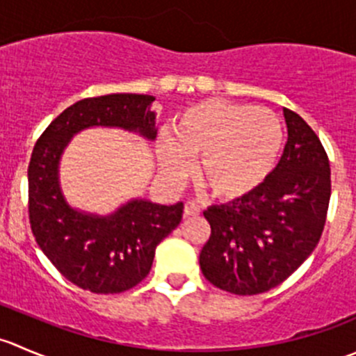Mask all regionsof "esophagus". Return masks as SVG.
<instances>
[{
	"instance_id": "1",
	"label": "esophagus",
	"mask_w": 356,
	"mask_h": 356,
	"mask_svg": "<svg viewBox=\"0 0 356 356\" xmlns=\"http://www.w3.org/2000/svg\"><path fill=\"white\" fill-rule=\"evenodd\" d=\"M198 215H200L198 204L188 201V203L184 204V217H198Z\"/></svg>"
}]
</instances>
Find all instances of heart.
<instances>
[{"mask_svg":"<svg viewBox=\"0 0 356 356\" xmlns=\"http://www.w3.org/2000/svg\"><path fill=\"white\" fill-rule=\"evenodd\" d=\"M284 148V129L274 111L245 103L207 99L182 111L170 139L158 145V165L168 181L188 175L224 203L253 195L270 177Z\"/></svg>","mask_w":356,"mask_h":356,"instance_id":"b5f03b06","label":"heart"}]
</instances>
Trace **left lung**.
Masks as SVG:
<instances>
[{"instance_id":"left-lung-1","label":"left lung","mask_w":356,"mask_h":356,"mask_svg":"<svg viewBox=\"0 0 356 356\" xmlns=\"http://www.w3.org/2000/svg\"><path fill=\"white\" fill-rule=\"evenodd\" d=\"M288 143L253 195L203 211L211 227L200 253L207 281L251 296L289 277L317 246L331 200L329 158L310 125L284 108Z\"/></svg>"}]
</instances>
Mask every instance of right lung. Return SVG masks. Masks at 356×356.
Instances as JSON below:
<instances>
[{
	"mask_svg": "<svg viewBox=\"0 0 356 356\" xmlns=\"http://www.w3.org/2000/svg\"><path fill=\"white\" fill-rule=\"evenodd\" d=\"M155 96L117 92L86 98L63 110L38 139L29 163V218L35 241L60 274L98 294L124 293L152 270L156 246L182 218L184 204L129 200L98 215L68 203L60 184V160L75 134L113 127L156 138Z\"/></svg>",
	"mask_w": 356,
	"mask_h": 356,
	"instance_id": "right-lung-1",
	"label": "right lung"
}]
</instances>
